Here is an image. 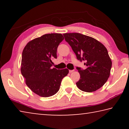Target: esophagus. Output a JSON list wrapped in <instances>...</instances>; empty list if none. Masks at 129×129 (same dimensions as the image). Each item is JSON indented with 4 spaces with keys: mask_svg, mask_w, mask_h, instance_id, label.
<instances>
[{
    "mask_svg": "<svg viewBox=\"0 0 129 129\" xmlns=\"http://www.w3.org/2000/svg\"><path fill=\"white\" fill-rule=\"evenodd\" d=\"M69 73H72L73 72H74V70H69Z\"/></svg>",
    "mask_w": 129,
    "mask_h": 129,
    "instance_id": "esophagus-1",
    "label": "esophagus"
}]
</instances>
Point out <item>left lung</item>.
Here are the masks:
<instances>
[{
	"label": "left lung",
	"mask_w": 129,
	"mask_h": 129,
	"mask_svg": "<svg viewBox=\"0 0 129 129\" xmlns=\"http://www.w3.org/2000/svg\"><path fill=\"white\" fill-rule=\"evenodd\" d=\"M78 60L85 62L86 68L76 67L80 78L76 82L82 91L92 92L104 85L109 77L112 62L108 50L95 39L79 33L63 35Z\"/></svg>",
	"instance_id": "1"
}]
</instances>
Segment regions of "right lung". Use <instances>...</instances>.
Segmentation results:
<instances>
[{"mask_svg": "<svg viewBox=\"0 0 129 129\" xmlns=\"http://www.w3.org/2000/svg\"><path fill=\"white\" fill-rule=\"evenodd\" d=\"M64 40L61 34L44 35L29 41L23 49L21 73L28 88L36 94L48 97L59 90L69 70L51 68L57 58V49Z\"/></svg>", "mask_w": 129, "mask_h": 129, "instance_id": "obj_1", "label": "right lung"}]
</instances>
